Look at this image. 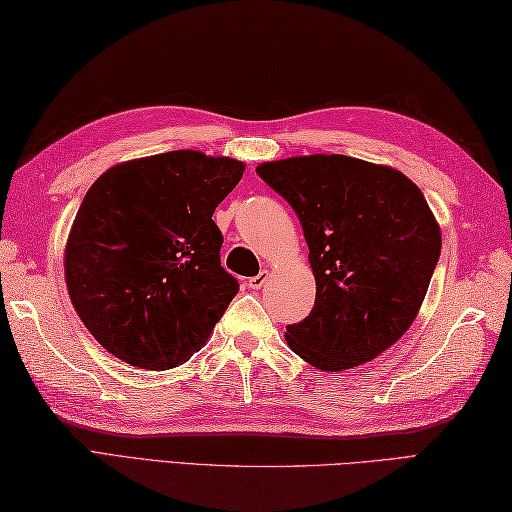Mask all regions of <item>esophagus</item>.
<instances>
[{"instance_id":"obj_1","label":"esophagus","mask_w":512,"mask_h":512,"mask_svg":"<svg viewBox=\"0 0 512 512\" xmlns=\"http://www.w3.org/2000/svg\"><path fill=\"white\" fill-rule=\"evenodd\" d=\"M266 281H268V270H262V273H259V275L248 279V286L253 288V290H259V288L266 284Z\"/></svg>"}]
</instances>
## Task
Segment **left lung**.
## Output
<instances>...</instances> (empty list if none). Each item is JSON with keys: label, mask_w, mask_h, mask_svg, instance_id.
<instances>
[{"label": "left lung", "mask_w": 512, "mask_h": 512, "mask_svg": "<svg viewBox=\"0 0 512 512\" xmlns=\"http://www.w3.org/2000/svg\"><path fill=\"white\" fill-rule=\"evenodd\" d=\"M297 213L317 279L314 308L286 325L290 350L323 372L372 361L416 319L442 235L422 191L400 171L341 156L257 167Z\"/></svg>", "instance_id": "left-lung-1"}]
</instances>
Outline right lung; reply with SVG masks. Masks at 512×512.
<instances>
[{
	"label": "right lung",
	"instance_id": "1",
	"mask_svg": "<svg viewBox=\"0 0 512 512\" xmlns=\"http://www.w3.org/2000/svg\"><path fill=\"white\" fill-rule=\"evenodd\" d=\"M244 162L180 149L121 162L96 180L65 244V284L85 328L140 369L200 350L239 284L220 262L215 206Z\"/></svg>",
	"mask_w": 512,
	"mask_h": 512
}]
</instances>
